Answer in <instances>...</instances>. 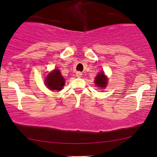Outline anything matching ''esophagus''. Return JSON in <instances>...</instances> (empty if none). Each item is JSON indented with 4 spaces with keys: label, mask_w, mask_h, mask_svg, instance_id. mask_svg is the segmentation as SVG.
<instances>
[{
    "label": "esophagus",
    "mask_w": 157,
    "mask_h": 157,
    "mask_svg": "<svg viewBox=\"0 0 157 157\" xmlns=\"http://www.w3.org/2000/svg\"><path fill=\"white\" fill-rule=\"evenodd\" d=\"M82 75V73L81 72H76V76L78 77V78H81Z\"/></svg>",
    "instance_id": "34e87169"
}]
</instances>
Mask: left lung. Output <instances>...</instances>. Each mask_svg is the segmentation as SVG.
I'll list each match as a JSON object with an SVG mask.
<instances>
[{"label": "left lung", "instance_id": "1", "mask_svg": "<svg viewBox=\"0 0 157 157\" xmlns=\"http://www.w3.org/2000/svg\"><path fill=\"white\" fill-rule=\"evenodd\" d=\"M94 83L96 84V85L98 87H100L101 88H105L106 85L107 84V77L105 75L104 72H100V74L98 75V76L96 77L95 81H94Z\"/></svg>", "mask_w": 157, "mask_h": 157}]
</instances>
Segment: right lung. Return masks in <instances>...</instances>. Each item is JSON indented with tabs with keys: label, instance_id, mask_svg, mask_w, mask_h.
I'll use <instances>...</instances> for the list:
<instances>
[{
	"label": "right lung",
	"instance_id": "right-lung-1",
	"mask_svg": "<svg viewBox=\"0 0 157 157\" xmlns=\"http://www.w3.org/2000/svg\"><path fill=\"white\" fill-rule=\"evenodd\" d=\"M65 79L62 76L59 70H54L51 73L48 74L45 80L47 87L51 90H61L65 85Z\"/></svg>",
	"mask_w": 157,
	"mask_h": 157
}]
</instances>
